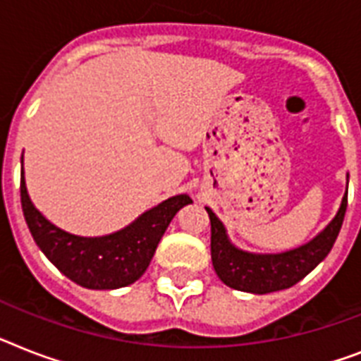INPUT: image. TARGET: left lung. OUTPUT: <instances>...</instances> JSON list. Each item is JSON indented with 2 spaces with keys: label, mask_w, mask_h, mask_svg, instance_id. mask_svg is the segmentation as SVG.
I'll use <instances>...</instances> for the list:
<instances>
[{
  "label": "left lung",
  "mask_w": 361,
  "mask_h": 361,
  "mask_svg": "<svg viewBox=\"0 0 361 361\" xmlns=\"http://www.w3.org/2000/svg\"><path fill=\"white\" fill-rule=\"evenodd\" d=\"M347 190L343 195L338 213L323 231H319L306 245L278 254H254L237 248L230 241L221 219L209 207H206L211 222V262L215 267L216 276L231 289L254 295L280 291L300 282L332 250L347 211Z\"/></svg>",
  "instance_id": "8db88e82"
}]
</instances>
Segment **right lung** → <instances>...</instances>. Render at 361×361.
Returning a JSON list of instances; mask_svg holds the SVG:
<instances>
[{"label":"right lung","mask_w":361,"mask_h":361,"mask_svg":"<svg viewBox=\"0 0 361 361\" xmlns=\"http://www.w3.org/2000/svg\"><path fill=\"white\" fill-rule=\"evenodd\" d=\"M20 196L23 216L38 248L64 276L87 289H118L137 282L176 213L192 204L187 195H176L109 235H74L51 224L35 207L23 178V155Z\"/></svg>","instance_id":"obj_1"}]
</instances>
